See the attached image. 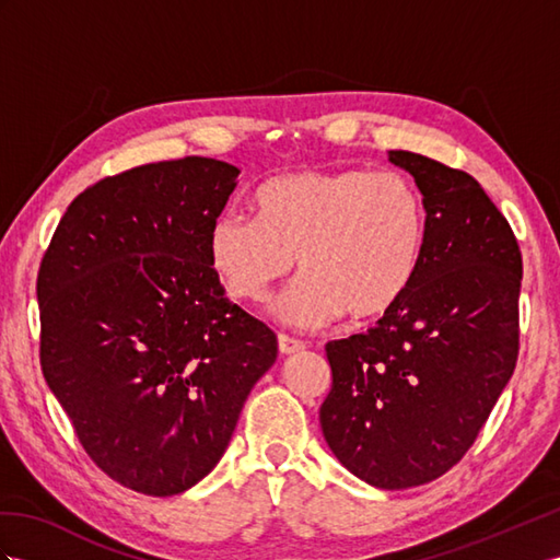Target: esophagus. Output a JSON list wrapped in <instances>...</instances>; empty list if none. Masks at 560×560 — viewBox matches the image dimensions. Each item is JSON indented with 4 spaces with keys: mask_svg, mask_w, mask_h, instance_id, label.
I'll list each match as a JSON object with an SVG mask.
<instances>
[{
    "mask_svg": "<svg viewBox=\"0 0 560 560\" xmlns=\"http://www.w3.org/2000/svg\"><path fill=\"white\" fill-rule=\"evenodd\" d=\"M279 350H281V354H298V352L305 350V342L285 336V334H279Z\"/></svg>",
    "mask_w": 560,
    "mask_h": 560,
    "instance_id": "1",
    "label": "esophagus"
}]
</instances>
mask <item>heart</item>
I'll return each mask as SVG.
<instances>
[{"label":"heart","mask_w":560,"mask_h":560,"mask_svg":"<svg viewBox=\"0 0 560 560\" xmlns=\"http://www.w3.org/2000/svg\"><path fill=\"white\" fill-rule=\"evenodd\" d=\"M257 218L224 210L208 232V262L241 303H265L291 275L285 322L303 328L388 317L409 295L428 241L425 200L402 172L298 170L255 191Z\"/></svg>","instance_id":"obj_1"}]
</instances>
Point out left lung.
I'll list each match as a JSON object with an SVG mask.
<instances>
[{"label":"left lung","instance_id":"obj_1","mask_svg":"<svg viewBox=\"0 0 560 560\" xmlns=\"http://www.w3.org/2000/svg\"><path fill=\"white\" fill-rule=\"evenodd\" d=\"M388 158L423 194L425 255L395 312L326 342L334 383L319 423L357 478L407 490L462 462L513 376L523 257L468 172L411 151Z\"/></svg>","mask_w":560,"mask_h":560}]
</instances>
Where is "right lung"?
I'll return each instance as SVG.
<instances>
[{
    "mask_svg": "<svg viewBox=\"0 0 560 560\" xmlns=\"http://www.w3.org/2000/svg\"><path fill=\"white\" fill-rule=\"evenodd\" d=\"M238 167L186 155L68 206L37 275L39 364L92 462L151 497L218 466L277 336L224 295L208 232Z\"/></svg>",
    "mask_w": 560,
    "mask_h": 560,
    "instance_id": "add662e5",
    "label": "right lung"
}]
</instances>
